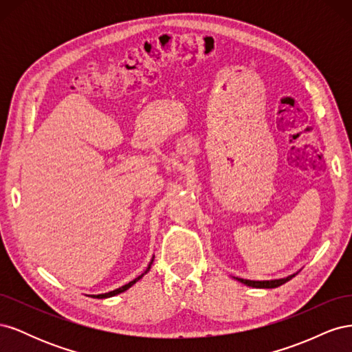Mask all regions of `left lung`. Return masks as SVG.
Listing matches in <instances>:
<instances>
[{"mask_svg":"<svg viewBox=\"0 0 352 352\" xmlns=\"http://www.w3.org/2000/svg\"><path fill=\"white\" fill-rule=\"evenodd\" d=\"M295 274L287 276V278H282V279H273V280H248V279H241V278H235L238 282L251 286V287H263V289H272V287H278L283 283H286L287 280H291L292 278H295Z\"/></svg>","mask_w":352,"mask_h":352,"instance_id":"1","label":"left lung"}]
</instances>
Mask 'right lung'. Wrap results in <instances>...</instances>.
<instances>
[{"mask_svg": "<svg viewBox=\"0 0 352 352\" xmlns=\"http://www.w3.org/2000/svg\"><path fill=\"white\" fill-rule=\"evenodd\" d=\"M153 261H154V257L151 258V261H150V264H148V267H146V270L142 273V274H140L138 276V278H135L132 282H129V283H126V285H123V286H120V287H117V289H114V291H110V292H107V294H100V295H91L92 298H98V300H102V298H110V296H114V295H119V294H122V292H124V291H127L129 289V287L132 286V285H135L138 280L140 279H142V276L144 274H146L148 272H150V269H151V264H153Z\"/></svg>", "mask_w": 352, "mask_h": 352, "instance_id": "right-lung-1", "label": "right lung"}]
</instances>
